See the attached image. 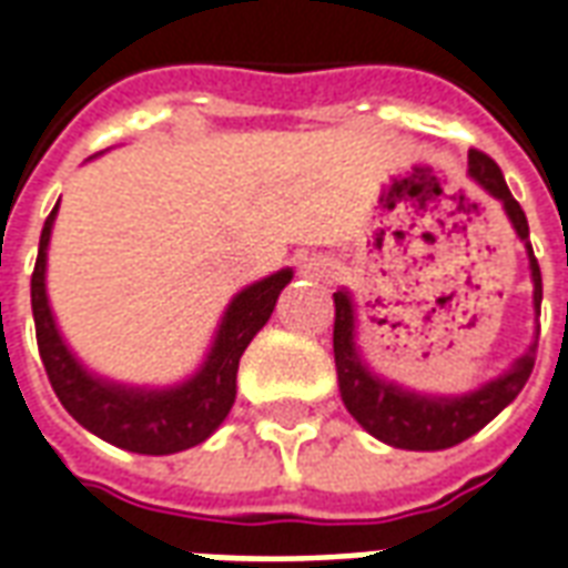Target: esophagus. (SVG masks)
<instances>
[{
	"label": "esophagus",
	"instance_id": "obj_1",
	"mask_svg": "<svg viewBox=\"0 0 568 568\" xmlns=\"http://www.w3.org/2000/svg\"><path fill=\"white\" fill-rule=\"evenodd\" d=\"M307 273H310V276H316V280H332L334 267H332V264H328V261L313 258L307 264Z\"/></svg>",
	"mask_w": 568,
	"mask_h": 568
}]
</instances>
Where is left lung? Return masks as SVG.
Segmentation results:
<instances>
[{"instance_id": "8db88e82", "label": "left lung", "mask_w": 568, "mask_h": 568, "mask_svg": "<svg viewBox=\"0 0 568 568\" xmlns=\"http://www.w3.org/2000/svg\"><path fill=\"white\" fill-rule=\"evenodd\" d=\"M468 173L475 175L493 197L501 200L514 231L520 234V240L529 248V267H532V285H536L532 297H536V310L541 313V271H538V261L532 255V246H529L526 212L511 197L499 163L489 154L477 149L468 151ZM353 337H356V320H353L349 295L334 292V365H337V381H341L346 410L374 438L402 447V450H444V447L471 438L475 432H480L493 417H499V410H505L520 395L529 374L536 368L538 349V344L529 346V353L517 358L505 377L487 383L477 393L463 395V398H426V395L402 393L398 386L377 381L362 365Z\"/></svg>"}]
</instances>
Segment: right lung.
Here are the masks:
<instances>
[{
    "label": "right lung",
    "instance_id": "add662e5",
    "mask_svg": "<svg viewBox=\"0 0 568 568\" xmlns=\"http://www.w3.org/2000/svg\"><path fill=\"white\" fill-rule=\"evenodd\" d=\"M57 206L44 219L42 240H39V258L32 271V320H36V341L42 356L44 374L54 386L60 405L67 407L81 426L93 432L97 438L109 440L115 447L145 456H166L203 444L222 419L231 414L236 398V368L248 341L271 320L276 297L283 292L292 271H280L248 285L231 301L224 313L222 328L215 337L206 365L197 377H191L175 389L163 393H140V389H121L112 383L91 377L72 358L67 344L57 334L54 316L44 295V248L51 236Z\"/></svg>",
    "mask_w": 568,
    "mask_h": 568
}]
</instances>
